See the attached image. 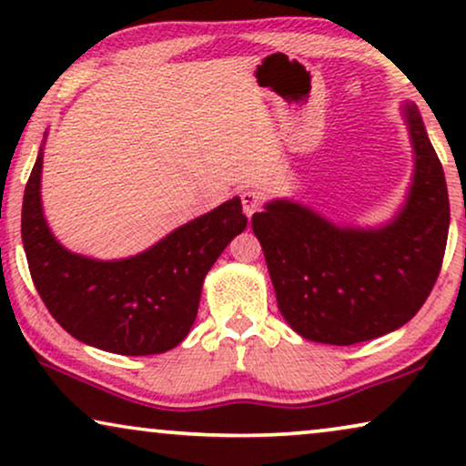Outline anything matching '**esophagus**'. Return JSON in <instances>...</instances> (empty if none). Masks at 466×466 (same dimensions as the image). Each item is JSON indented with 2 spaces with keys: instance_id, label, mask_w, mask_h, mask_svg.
<instances>
[{
  "instance_id": "esophagus-1",
  "label": "esophagus",
  "mask_w": 466,
  "mask_h": 466,
  "mask_svg": "<svg viewBox=\"0 0 466 466\" xmlns=\"http://www.w3.org/2000/svg\"><path fill=\"white\" fill-rule=\"evenodd\" d=\"M239 197H241V206H244V214L250 218V216L260 208V199H263V197H260L258 190L254 188H244Z\"/></svg>"
}]
</instances>
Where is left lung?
Listing matches in <instances>:
<instances>
[{"mask_svg": "<svg viewBox=\"0 0 466 466\" xmlns=\"http://www.w3.org/2000/svg\"><path fill=\"white\" fill-rule=\"evenodd\" d=\"M413 148L405 201L375 227L335 222L292 199L252 216L279 314L303 339L352 346L411 320L437 282L450 228L443 167L418 106H400Z\"/></svg>", "mask_w": 466, "mask_h": 466, "instance_id": "obj_1", "label": "left lung"}]
</instances>
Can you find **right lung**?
Returning a JSON list of instances; mask_svg holds the SVG:
<instances>
[{"label":"right lung","mask_w":466,"mask_h":466,"mask_svg":"<svg viewBox=\"0 0 466 466\" xmlns=\"http://www.w3.org/2000/svg\"><path fill=\"white\" fill-rule=\"evenodd\" d=\"M42 161L44 142L25 187L21 235L31 279L55 320L86 346L123 356L163 354L182 343L199 309L203 279L248 225L239 197L144 252L101 260L67 250L50 231Z\"/></svg>","instance_id":"add662e5"}]
</instances>
